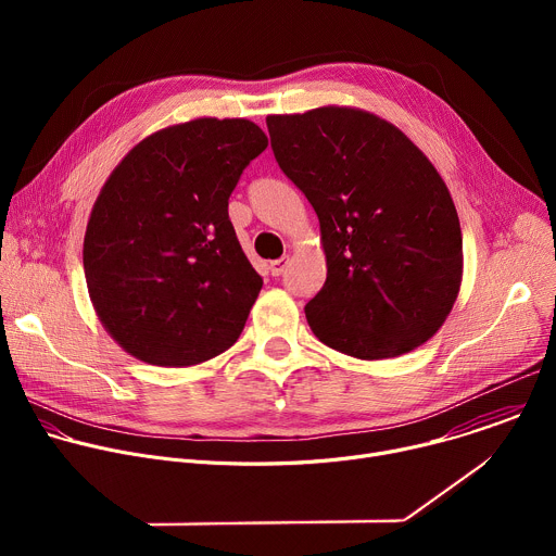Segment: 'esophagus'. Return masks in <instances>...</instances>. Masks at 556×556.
<instances>
[{
	"label": "esophagus",
	"mask_w": 556,
	"mask_h": 556,
	"mask_svg": "<svg viewBox=\"0 0 556 556\" xmlns=\"http://www.w3.org/2000/svg\"><path fill=\"white\" fill-rule=\"evenodd\" d=\"M288 264H290V260H288V257H281V260L270 262V275H273V277H281V275L286 273Z\"/></svg>",
	"instance_id": "1"
}]
</instances>
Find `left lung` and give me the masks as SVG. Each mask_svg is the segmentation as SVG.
<instances>
[{
    "label": "left lung",
    "mask_w": 556,
    "mask_h": 556,
    "mask_svg": "<svg viewBox=\"0 0 556 556\" xmlns=\"http://www.w3.org/2000/svg\"><path fill=\"white\" fill-rule=\"evenodd\" d=\"M279 169L307 198L328 260L305 305L312 332L378 361L429 341L462 281V230L429 157L391 123L350 108L268 116Z\"/></svg>",
    "instance_id": "1"
}]
</instances>
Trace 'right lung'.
Listing matches in <instances>:
<instances>
[{"mask_svg":"<svg viewBox=\"0 0 556 556\" xmlns=\"http://www.w3.org/2000/svg\"><path fill=\"white\" fill-rule=\"evenodd\" d=\"M268 147L244 118H195L138 142L94 202L84 268L105 330L131 356L187 367L240 339L264 279L228 198Z\"/></svg>","mask_w":556,"mask_h":556,"instance_id":"add662e5","label":"right lung"}]
</instances>
